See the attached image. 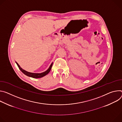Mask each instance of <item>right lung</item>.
Instances as JSON below:
<instances>
[{"instance_id": "add662e5", "label": "right lung", "mask_w": 122, "mask_h": 122, "mask_svg": "<svg viewBox=\"0 0 122 122\" xmlns=\"http://www.w3.org/2000/svg\"><path fill=\"white\" fill-rule=\"evenodd\" d=\"M18 68H19V69L22 71V72L23 73H24L25 75L26 76H30V77H33V78H41V77H42L44 76H45L47 74H48L49 72L51 70V69L52 68V65H53V63H51V64L50 65L49 68L45 72H43V73H30V72H27L24 70H23L22 68H21L20 66H19V65L16 62Z\"/></svg>"}]
</instances>
